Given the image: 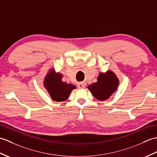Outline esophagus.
<instances>
[{"label":"esophagus","mask_w":157,"mask_h":157,"mask_svg":"<svg viewBox=\"0 0 157 157\" xmlns=\"http://www.w3.org/2000/svg\"><path fill=\"white\" fill-rule=\"evenodd\" d=\"M86 82H81V83H79V84H78V85L79 88H84L86 87Z\"/></svg>","instance_id":"34e87169"}]
</instances>
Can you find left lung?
<instances>
[{
    "instance_id": "obj_1",
    "label": "left lung",
    "mask_w": 157,
    "mask_h": 157,
    "mask_svg": "<svg viewBox=\"0 0 157 157\" xmlns=\"http://www.w3.org/2000/svg\"><path fill=\"white\" fill-rule=\"evenodd\" d=\"M119 80L115 73L108 70L105 73H100L97 82L89 85L88 89L98 101L109 99L117 90Z\"/></svg>"
}]
</instances>
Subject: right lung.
Masks as SVG:
<instances>
[{
  "mask_svg": "<svg viewBox=\"0 0 157 157\" xmlns=\"http://www.w3.org/2000/svg\"><path fill=\"white\" fill-rule=\"evenodd\" d=\"M63 74L56 72L54 67L50 69L44 78V88L52 101L63 102L69 98L70 93L76 88L75 86L62 81Z\"/></svg>",
  "mask_w": 157,
  "mask_h": 157,
  "instance_id": "1",
  "label": "right lung"
}]
</instances>
